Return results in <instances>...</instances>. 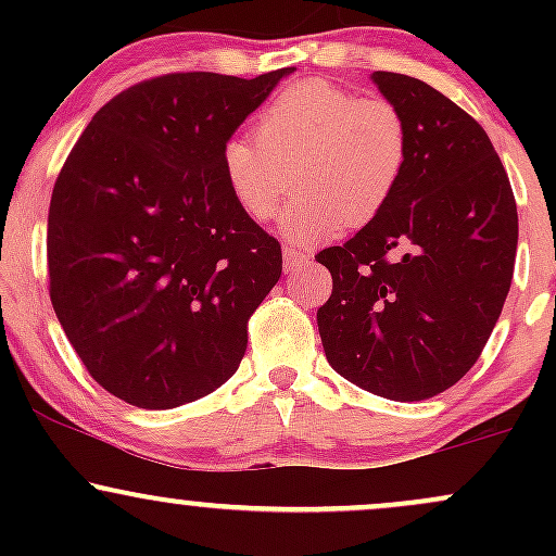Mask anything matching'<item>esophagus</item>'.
I'll use <instances>...</instances> for the list:
<instances>
[{"instance_id": "esophagus-1", "label": "esophagus", "mask_w": 556, "mask_h": 556, "mask_svg": "<svg viewBox=\"0 0 556 556\" xmlns=\"http://www.w3.org/2000/svg\"><path fill=\"white\" fill-rule=\"evenodd\" d=\"M282 258H285V271L287 274H295V271L305 269V266L311 264V256H305V253L295 251V248H285Z\"/></svg>"}]
</instances>
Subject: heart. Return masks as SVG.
<instances>
[{
  "label": "heart",
  "instance_id": "b5f03b06",
  "mask_svg": "<svg viewBox=\"0 0 556 556\" xmlns=\"http://www.w3.org/2000/svg\"><path fill=\"white\" fill-rule=\"evenodd\" d=\"M410 159V132L394 104L334 86L292 83L253 119V138L232 136L219 167L227 193L251 222L279 216V232L295 245H318L344 227L368 225L397 193Z\"/></svg>",
  "mask_w": 556,
  "mask_h": 556
}]
</instances>
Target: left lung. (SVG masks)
Returning a JSON list of instances; mask_svg holds the SVG:
<instances>
[{
  "mask_svg": "<svg viewBox=\"0 0 556 556\" xmlns=\"http://www.w3.org/2000/svg\"><path fill=\"white\" fill-rule=\"evenodd\" d=\"M371 80L400 110L410 159L397 193L344 245L318 334L337 374L397 402L429 400L473 368L513 282L518 206L481 125L429 83ZM400 250V260L389 255Z\"/></svg>",
  "mask_w": 556,
  "mask_h": 556,
  "instance_id": "obj_1",
  "label": "left lung"
}]
</instances>
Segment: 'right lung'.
I'll list each match as a JSON object with an SVG mask.
<instances>
[{"instance_id":"right-lung-1","label":"right lung","mask_w":556,"mask_h":556,"mask_svg":"<svg viewBox=\"0 0 556 556\" xmlns=\"http://www.w3.org/2000/svg\"><path fill=\"white\" fill-rule=\"evenodd\" d=\"M295 67L172 73L101 106L49 206V295L114 397L169 410L238 371L282 248L235 206L222 146Z\"/></svg>"}]
</instances>
